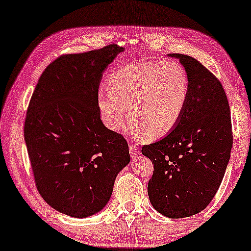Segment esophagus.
Returning <instances> with one entry per match:
<instances>
[{
	"label": "esophagus",
	"instance_id": "34e87169",
	"mask_svg": "<svg viewBox=\"0 0 251 251\" xmlns=\"http://www.w3.org/2000/svg\"><path fill=\"white\" fill-rule=\"evenodd\" d=\"M129 152L133 158H136V156L140 154V149H138L135 144H129Z\"/></svg>",
	"mask_w": 251,
	"mask_h": 251
}]
</instances>
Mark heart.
Listing matches in <instances>:
<instances>
[{"instance_id":"heart-1","label":"heart","mask_w":251,"mask_h":251,"mask_svg":"<svg viewBox=\"0 0 251 251\" xmlns=\"http://www.w3.org/2000/svg\"><path fill=\"white\" fill-rule=\"evenodd\" d=\"M189 91V77L177 62H147L127 65L111 74L108 91L98 93L97 106L109 129H122L128 110L137 133L156 140L180 122Z\"/></svg>"}]
</instances>
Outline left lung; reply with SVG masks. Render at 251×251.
Listing matches in <instances>:
<instances>
[{"instance_id":"obj_1","label":"left lung","mask_w":251,"mask_h":251,"mask_svg":"<svg viewBox=\"0 0 251 251\" xmlns=\"http://www.w3.org/2000/svg\"><path fill=\"white\" fill-rule=\"evenodd\" d=\"M179 59L189 77V99L178 125L144 145L154 164L148 193L152 206L170 219L195 215L211 203L226 174L233 143L230 107L223 87L197 59Z\"/></svg>"}]
</instances>
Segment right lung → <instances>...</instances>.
Masks as SVG:
<instances>
[{"instance_id":"1","label":"right lung","mask_w":251,"mask_h":251,"mask_svg":"<svg viewBox=\"0 0 251 251\" xmlns=\"http://www.w3.org/2000/svg\"><path fill=\"white\" fill-rule=\"evenodd\" d=\"M122 51L113 44L59 56L30 99L24 133L37 189L72 218L101 211L130 160L126 140L102 124L97 106L102 72Z\"/></svg>"}]
</instances>
